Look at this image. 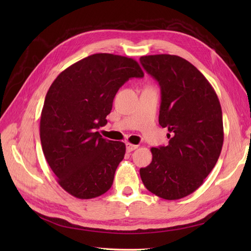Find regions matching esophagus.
I'll return each mask as SVG.
<instances>
[{
	"label": "esophagus",
	"mask_w": 251,
	"mask_h": 251,
	"mask_svg": "<svg viewBox=\"0 0 251 251\" xmlns=\"http://www.w3.org/2000/svg\"><path fill=\"white\" fill-rule=\"evenodd\" d=\"M136 149H138V146L131 145V143H129V142L126 143V150H127V152H132L134 150H136Z\"/></svg>",
	"instance_id": "obj_1"
}]
</instances>
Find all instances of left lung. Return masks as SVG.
I'll return each mask as SVG.
<instances>
[{
	"label": "left lung",
	"instance_id": "obj_1",
	"mask_svg": "<svg viewBox=\"0 0 251 251\" xmlns=\"http://www.w3.org/2000/svg\"><path fill=\"white\" fill-rule=\"evenodd\" d=\"M145 70L161 86L158 123L168 146L152 148V162L140 169L146 188L164 200H180L204 182L223 146L222 110L207 78L175 55L142 56Z\"/></svg>",
	"mask_w": 251,
	"mask_h": 251
}]
</instances>
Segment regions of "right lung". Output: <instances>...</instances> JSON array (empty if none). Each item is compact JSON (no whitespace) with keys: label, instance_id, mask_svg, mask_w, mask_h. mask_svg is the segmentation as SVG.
<instances>
[{"label":"right lung","instance_id":"right-lung-1","mask_svg":"<svg viewBox=\"0 0 251 251\" xmlns=\"http://www.w3.org/2000/svg\"><path fill=\"white\" fill-rule=\"evenodd\" d=\"M145 75L135 59L94 54L63 70L46 94L40 138L44 156L57 182L81 200L104 194L124 158L121 141L102 138L117 90L130 77Z\"/></svg>","mask_w":251,"mask_h":251}]
</instances>
